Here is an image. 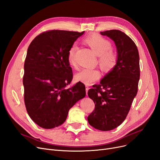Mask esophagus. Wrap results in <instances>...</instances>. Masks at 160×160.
<instances>
[{
	"instance_id": "34e87169",
	"label": "esophagus",
	"mask_w": 160,
	"mask_h": 160,
	"mask_svg": "<svg viewBox=\"0 0 160 160\" xmlns=\"http://www.w3.org/2000/svg\"><path fill=\"white\" fill-rule=\"evenodd\" d=\"M89 89V86H86V93H88V89Z\"/></svg>"
}]
</instances>
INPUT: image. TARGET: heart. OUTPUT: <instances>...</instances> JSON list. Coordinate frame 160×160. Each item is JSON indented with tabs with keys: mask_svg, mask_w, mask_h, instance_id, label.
Returning <instances> with one entry per match:
<instances>
[{
	"mask_svg": "<svg viewBox=\"0 0 160 160\" xmlns=\"http://www.w3.org/2000/svg\"><path fill=\"white\" fill-rule=\"evenodd\" d=\"M85 42L98 55V62L102 70L107 72L112 71L117 63V55L112 50V44L107 39L98 34H92L84 39ZM78 46L73 44L68 51V61L72 65H75L74 55ZM100 72L95 68H84L76 74V78L86 84H90L100 78Z\"/></svg>",
	"mask_w": 160,
	"mask_h": 160,
	"instance_id": "heart-1",
	"label": "heart"
}]
</instances>
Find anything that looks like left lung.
<instances>
[{
    "mask_svg": "<svg viewBox=\"0 0 160 160\" xmlns=\"http://www.w3.org/2000/svg\"><path fill=\"white\" fill-rule=\"evenodd\" d=\"M114 40L118 53L115 67L99 84L88 90L95 109L88 117L90 126L101 131L116 128L125 120L138 91L140 78L137 47L127 34L119 30L101 32Z\"/></svg>",
    "mask_w": 160,
    "mask_h": 160,
    "instance_id": "obj_1",
    "label": "left lung"
}]
</instances>
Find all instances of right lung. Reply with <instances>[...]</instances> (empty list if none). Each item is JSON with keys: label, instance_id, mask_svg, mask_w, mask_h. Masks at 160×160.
Listing matches in <instances>:
<instances>
[{"label": "right lung", "instance_id": "obj_1", "mask_svg": "<svg viewBox=\"0 0 160 160\" xmlns=\"http://www.w3.org/2000/svg\"><path fill=\"white\" fill-rule=\"evenodd\" d=\"M84 33L48 31L34 38L28 48L23 78L24 101L29 116L41 128L61 126L70 108L86 96L80 82L65 89L73 77L68 51Z\"/></svg>", "mask_w": 160, "mask_h": 160}]
</instances>
